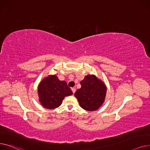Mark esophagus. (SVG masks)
I'll return each mask as SVG.
<instances>
[{
    "label": "esophagus",
    "instance_id": "34e87169",
    "mask_svg": "<svg viewBox=\"0 0 150 150\" xmlns=\"http://www.w3.org/2000/svg\"><path fill=\"white\" fill-rule=\"evenodd\" d=\"M71 90H72V91H73V94H74V93L76 92V88H71Z\"/></svg>",
    "mask_w": 150,
    "mask_h": 150
}]
</instances>
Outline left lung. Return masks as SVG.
Segmentation results:
<instances>
[{
    "instance_id": "left-lung-1",
    "label": "left lung",
    "mask_w": 150,
    "mask_h": 150,
    "mask_svg": "<svg viewBox=\"0 0 150 150\" xmlns=\"http://www.w3.org/2000/svg\"><path fill=\"white\" fill-rule=\"evenodd\" d=\"M81 84V88L74 94L81 107L89 111L98 110L105 102L106 85L94 74L85 76Z\"/></svg>"
}]
</instances>
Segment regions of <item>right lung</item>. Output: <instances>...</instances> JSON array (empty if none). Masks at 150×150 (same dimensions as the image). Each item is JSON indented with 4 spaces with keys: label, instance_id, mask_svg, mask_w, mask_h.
Returning a JSON list of instances; mask_svg holds the SVG:
<instances>
[{
    "label": "right lung",
    "instance_id": "right-lung-1",
    "mask_svg": "<svg viewBox=\"0 0 150 150\" xmlns=\"http://www.w3.org/2000/svg\"><path fill=\"white\" fill-rule=\"evenodd\" d=\"M38 93L39 102L47 109L59 107L66 96L73 94L67 83L60 81L56 74L43 78L38 85Z\"/></svg>",
    "mask_w": 150,
    "mask_h": 150
}]
</instances>
